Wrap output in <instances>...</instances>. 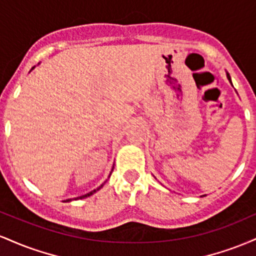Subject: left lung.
I'll use <instances>...</instances> for the list:
<instances>
[{
  "label": "left lung",
  "instance_id": "obj_1",
  "mask_svg": "<svg viewBox=\"0 0 256 256\" xmlns=\"http://www.w3.org/2000/svg\"><path fill=\"white\" fill-rule=\"evenodd\" d=\"M226 74H228V80H230V83H231V78H230V74H228V73H226Z\"/></svg>",
  "mask_w": 256,
  "mask_h": 256
}]
</instances>
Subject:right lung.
<instances>
[{
    "mask_svg": "<svg viewBox=\"0 0 256 256\" xmlns=\"http://www.w3.org/2000/svg\"><path fill=\"white\" fill-rule=\"evenodd\" d=\"M32 70H34V68H32ZM112 171H113V170H112ZM102 186H104V184H102V185H101V186H98V189L92 190V192H90L89 194H85V195H82V196H79V198H76V200H82V198H88V196L92 195V194H94V192H98V190H100V189H101V188H102ZM66 201H71V200H66Z\"/></svg>",
    "mask_w": 256,
    "mask_h": 256,
    "instance_id": "1",
    "label": "right lung"
}]
</instances>
